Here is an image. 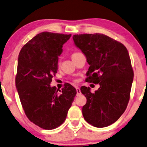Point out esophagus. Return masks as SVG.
I'll return each mask as SVG.
<instances>
[{
  "instance_id": "obj_1",
  "label": "esophagus",
  "mask_w": 147,
  "mask_h": 147,
  "mask_svg": "<svg viewBox=\"0 0 147 147\" xmlns=\"http://www.w3.org/2000/svg\"><path fill=\"white\" fill-rule=\"evenodd\" d=\"M76 91H77V95L79 96V95H80L82 94V93H81V91H80V89L78 88V87H76Z\"/></svg>"
}]
</instances>
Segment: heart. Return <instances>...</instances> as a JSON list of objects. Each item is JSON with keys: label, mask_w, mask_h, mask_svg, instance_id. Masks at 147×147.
<instances>
[{"label": "heart", "mask_w": 147, "mask_h": 147, "mask_svg": "<svg viewBox=\"0 0 147 147\" xmlns=\"http://www.w3.org/2000/svg\"><path fill=\"white\" fill-rule=\"evenodd\" d=\"M74 54H76V53H74Z\"/></svg>", "instance_id": "1"}]
</instances>
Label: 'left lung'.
I'll return each instance as SVG.
<instances>
[{"label":"left lung","mask_w":147,"mask_h":147,"mask_svg":"<svg viewBox=\"0 0 147 147\" xmlns=\"http://www.w3.org/2000/svg\"><path fill=\"white\" fill-rule=\"evenodd\" d=\"M73 39L90 65L86 82L100 86L95 93L89 87L81 88L87 99L83 115L95 127L109 126L122 115L130 99L134 74L128 51L121 42L102 34H76Z\"/></svg>","instance_id":"obj_1"}]
</instances>
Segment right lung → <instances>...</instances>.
Here are the masks:
<instances>
[{"label": "right lung", "mask_w": 147, "mask_h": 147, "mask_svg": "<svg viewBox=\"0 0 147 147\" xmlns=\"http://www.w3.org/2000/svg\"><path fill=\"white\" fill-rule=\"evenodd\" d=\"M71 36L43 32L27 42L18 55L15 82L23 109L31 122L46 130L64 122L77 93L69 84L61 91L50 86L58 56Z\"/></svg>", "instance_id": "right-lung-1"}]
</instances>
